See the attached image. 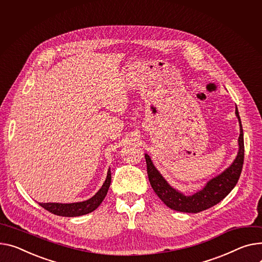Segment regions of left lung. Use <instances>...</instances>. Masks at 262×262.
Returning a JSON list of instances; mask_svg holds the SVG:
<instances>
[{"instance_id": "8db88e82", "label": "left lung", "mask_w": 262, "mask_h": 262, "mask_svg": "<svg viewBox=\"0 0 262 262\" xmlns=\"http://www.w3.org/2000/svg\"><path fill=\"white\" fill-rule=\"evenodd\" d=\"M236 117L239 122L240 135L238 138V152L233 163L225 168L218 176L208 180L202 189L190 196L183 195L181 191L173 188L154 165L150 157L145 154L147 175L155 193L171 210L182 213H199L207 210L228 196L237 184L245 158V142L241 120L236 106Z\"/></svg>"}]
</instances>
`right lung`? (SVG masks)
<instances>
[{"label":"right lung","instance_id":"obj_1","mask_svg":"<svg viewBox=\"0 0 262 262\" xmlns=\"http://www.w3.org/2000/svg\"><path fill=\"white\" fill-rule=\"evenodd\" d=\"M112 182V172L111 168H108L107 176L104 181L101 188L90 199L82 202H74V203H56V202H47V203H39L46 211L63 217H78L82 215L90 214L94 212L96 208L102 203V201L107 195L108 188Z\"/></svg>","mask_w":262,"mask_h":262}]
</instances>
